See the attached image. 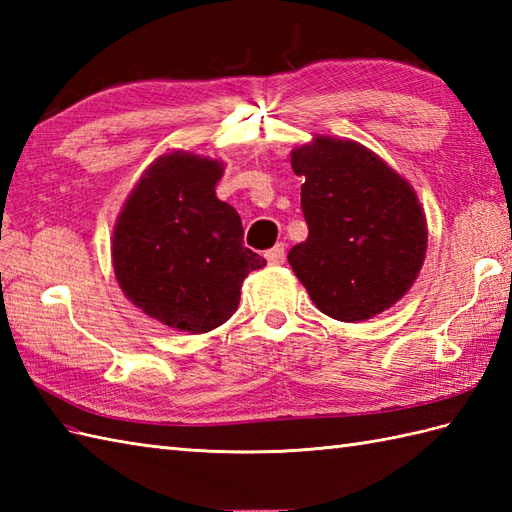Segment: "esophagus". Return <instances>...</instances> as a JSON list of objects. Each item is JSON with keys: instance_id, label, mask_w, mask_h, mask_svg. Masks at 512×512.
Here are the masks:
<instances>
[{"instance_id": "1", "label": "esophagus", "mask_w": 512, "mask_h": 512, "mask_svg": "<svg viewBox=\"0 0 512 512\" xmlns=\"http://www.w3.org/2000/svg\"><path fill=\"white\" fill-rule=\"evenodd\" d=\"M264 257H266V262L270 266H281V264H284V259H286L284 244H277V246H273L270 250H266Z\"/></svg>"}]
</instances>
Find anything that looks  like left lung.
<instances>
[{
    "instance_id": "left-lung-1",
    "label": "left lung",
    "mask_w": 512,
    "mask_h": 512,
    "mask_svg": "<svg viewBox=\"0 0 512 512\" xmlns=\"http://www.w3.org/2000/svg\"><path fill=\"white\" fill-rule=\"evenodd\" d=\"M290 165L308 239L288 262L314 306L345 323L372 319L407 295L427 255V215L400 173L350 138L314 134Z\"/></svg>"
}]
</instances>
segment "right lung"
Returning <instances> with one entry per match:
<instances>
[{
    "instance_id": "obj_1",
    "label": "right lung",
    "mask_w": 512,
    "mask_h": 512,
    "mask_svg": "<svg viewBox=\"0 0 512 512\" xmlns=\"http://www.w3.org/2000/svg\"><path fill=\"white\" fill-rule=\"evenodd\" d=\"M224 162L191 151L158 156L129 191L112 233L123 295L167 328L204 334L231 319L250 270L266 259L244 246L231 204L217 200Z\"/></svg>"
}]
</instances>
